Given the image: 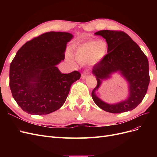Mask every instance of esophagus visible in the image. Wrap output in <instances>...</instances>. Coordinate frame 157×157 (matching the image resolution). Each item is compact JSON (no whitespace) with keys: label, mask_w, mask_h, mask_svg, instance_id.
<instances>
[{"label":"esophagus","mask_w":157,"mask_h":157,"mask_svg":"<svg viewBox=\"0 0 157 157\" xmlns=\"http://www.w3.org/2000/svg\"><path fill=\"white\" fill-rule=\"evenodd\" d=\"M88 76V72L87 71H84L81 75V78L82 79H85Z\"/></svg>","instance_id":"34e87169"}]
</instances>
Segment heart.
Returning <instances> with one entry per match:
<instances>
[{
    "instance_id": "heart-1",
    "label": "heart",
    "mask_w": 157,
    "mask_h": 157,
    "mask_svg": "<svg viewBox=\"0 0 157 157\" xmlns=\"http://www.w3.org/2000/svg\"><path fill=\"white\" fill-rule=\"evenodd\" d=\"M107 50L108 46L105 41H88L76 49L75 58L81 64L88 63L90 65H95L104 58L107 53Z\"/></svg>"
}]
</instances>
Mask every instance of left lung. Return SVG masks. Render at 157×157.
<instances>
[{"mask_svg": "<svg viewBox=\"0 0 157 157\" xmlns=\"http://www.w3.org/2000/svg\"><path fill=\"white\" fill-rule=\"evenodd\" d=\"M95 34L106 40L108 50L104 58L93 67L92 73L97 80L96 86L92 92L93 100L107 112L121 113L132 111L143 100L149 86L150 77L147 56L130 36L122 31L101 30ZM117 71H120L129 82L130 95L126 101L111 105L98 98L94 92L101 79Z\"/></svg>", "mask_w": 157, "mask_h": 157, "instance_id": "1", "label": "left lung"}]
</instances>
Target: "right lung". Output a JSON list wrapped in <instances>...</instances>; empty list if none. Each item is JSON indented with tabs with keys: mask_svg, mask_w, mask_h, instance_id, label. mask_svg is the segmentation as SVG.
Here are the masks:
<instances>
[{
	"mask_svg": "<svg viewBox=\"0 0 157 157\" xmlns=\"http://www.w3.org/2000/svg\"><path fill=\"white\" fill-rule=\"evenodd\" d=\"M73 35L48 32L23 44L10 66V88L22 110L31 115H47L63 105L71 85L80 78L78 71L61 73L57 68L65 59Z\"/></svg>",
	"mask_w": 157,
	"mask_h": 157,
	"instance_id": "add662e5",
	"label": "right lung"
}]
</instances>
